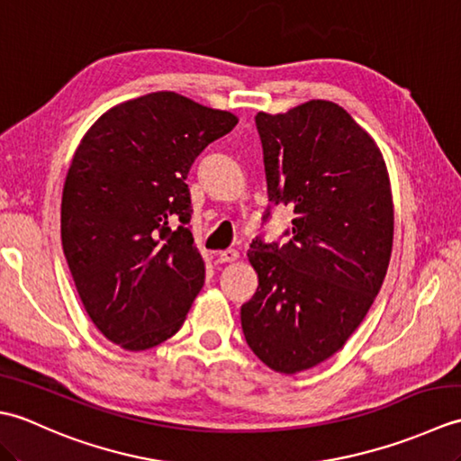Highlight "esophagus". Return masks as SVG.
Instances as JSON below:
<instances>
[{
    "mask_svg": "<svg viewBox=\"0 0 461 461\" xmlns=\"http://www.w3.org/2000/svg\"><path fill=\"white\" fill-rule=\"evenodd\" d=\"M238 258H240V253L236 249H223V251L218 253L220 263H231V261H236Z\"/></svg>",
    "mask_w": 461,
    "mask_h": 461,
    "instance_id": "esophagus-1",
    "label": "esophagus"
}]
</instances>
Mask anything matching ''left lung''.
I'll return each instance as SVG.
<instances>
[{"label":"left lung","mask_w":461,"mask_h":461,"mask_svg":"<svg viewBox=\"0 0 461 461\" xmlns=\"http://www.w3.org/2000/svg\"><path fill=\"white\" fill-rule=\"evenodd\" d=\"M271 203L291 205L287 243L251 241L259 287L241 305L246 342L283 375L317 366L345 345L384 281L393 194L375 140L330 101L258 113ZM271 218V205L263 223Z\"/></svg>","instance_id":"obj_1"}]
</instances>
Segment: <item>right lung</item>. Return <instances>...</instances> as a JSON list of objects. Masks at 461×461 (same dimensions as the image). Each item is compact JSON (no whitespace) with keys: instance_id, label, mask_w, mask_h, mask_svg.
Returning a JSON list of instances; mask_svg holds the SVG:
<instances>
[{"instance_id":"add662e5","label":"right lung","mask_w":461,"mask_h":461,"mask_svg":"<svg viewBox=\"0 0 461 461\" xmlns=\"http://www.w3.org/2000/svg\"><path fill=\"white\" fill-rule=\"evenodd\" d=\"M236 124L231 113L160 91L116 104L83 136L63 188L61 241L85 311L114 345L146 350L180 330L205 277L185 178Z\"/></svg>"}]
</instances>
